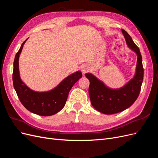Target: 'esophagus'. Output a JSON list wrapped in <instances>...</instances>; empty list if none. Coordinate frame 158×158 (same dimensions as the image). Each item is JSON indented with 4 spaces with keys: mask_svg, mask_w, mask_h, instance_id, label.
Returning a JSON list of instances; mask_svg holds the SVG:
<instances>
[{
    "mask_svg": "<svg viewBox=\"0 0 158 158\" xmlns=\"http://www.w3.org/2000/svg\"><path fill=\"white\" fill-rule=\"evenodd\" d=\"M81 70H82V73L85 74V73H86L89 70V69H88V67L87 66L84 65V66H82V68H81Z\"/></svg>",
    "mask_w": 158,
    "mask_h": 158,
    "instance_id": "1",
    "label": "esophagus"
}]
</instances>
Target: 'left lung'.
I'll list each match as a JSON object with an SVG mask.
<instances>
[{"label": "left lung", "mask_w": 158, "mask_h": 158, "mask_svg": "<svg viewBox=\"0 0 158 158\" xmlns=\"http://www.w3.org/2000/svg\"><path fill=\"white\" fill-rule=\"evenodd\" d=\"M122 33L129 48L137 54L136 70L135 77L120 89L109 88L102 81L90 73L85 74L89 80V95L92 106L98 111L111 114L121 112L135 103L139 95L144 77V69L140 49L130 35L124 30Z\"/></svg>", "instance_id": "8db88e82"}]
</instances>
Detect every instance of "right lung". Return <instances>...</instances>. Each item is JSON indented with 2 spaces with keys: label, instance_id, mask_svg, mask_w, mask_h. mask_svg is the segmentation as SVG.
Returning <instances> with one entry per match:
<instances>
[{
  "label": "right lung",
  "instance_id": "add662e5",
  "mask_svg": "<svg viewBox=\"0 0 158 158\" xmlns=\"http://www.w3.org/2000/svg\"><path fill=\"white\" fill-rule=\"evenodd\" d=\"M27 40L22 44L14 59L12 74L14 88L20 102L28 111L38 115L51 116L58 113L64 107L70 90L74 84L82 78V74L80 71L76 72L49 92H37L31 90L21 80L18 68L19 56Z\"/></svg>",
  "mask_w": 158,
  "mask_h": 158
}]
</instances>
